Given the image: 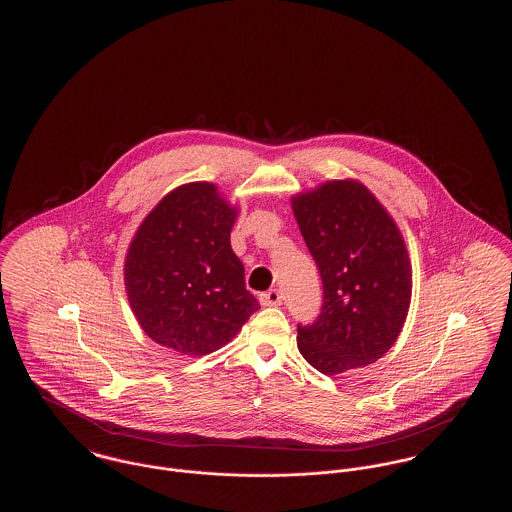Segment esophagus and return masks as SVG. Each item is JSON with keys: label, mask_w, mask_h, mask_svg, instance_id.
I'll list each match as a JSON object with an SVG mask.
<instances>
[{"label": "esophagus", "mask_w": 512, "mask_h": 512, "mask_svg": "<svg viewBox=\"0 0 512 512\" xmlns=\"http://www.w3.org/2000/svg\"><path fill=\"white\" fill-rule=\"evenodd\" d=\"M259 301H261V305H265V307L280 305V303H282V293H280V290H268V292L259 295Z\"/></svg>", "instance_id": "34e87169"}]
</instances>
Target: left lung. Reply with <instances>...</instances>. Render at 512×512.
Segmentation results:
<instances>
[{
  "label": "left lung",
  "instance_id": "1",
  "mask_svg": "<svg viewBox=\"0 0 512 512\" xmlns=\"http://www.w3.org/2000/svg\"><path fill=\"white\" fill-rule=\"evenodd\" d=\"M292 209L324 288L317 322L297 326L299 353L328 376L376 363L411 307L413 270L401 230L351 178L293 195Z\"/></svg>",
  "mask_w": 512,
  "mask_h": 512
}]
</instances>
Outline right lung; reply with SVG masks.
Listing matches in <instances>:
<instances>
[{
    "mask_svg": "<svg viewBox=\"0 0 512 512\" xmlns=\"http://www.w3.org/2000/svg\"><path fill=\"white\" fill-rule=\"evenodd\" d=\"M236 217L215 184L190 182L165 195L138 226L124 257V288L155 343L201 357L226 345L259 311L230 245Z\"/></svg>",
    "mask_w": 512,
    "mask_h": 512,
    "instance_id": "right-lung-1",
    "label": "right lung"
}]
</instances>
